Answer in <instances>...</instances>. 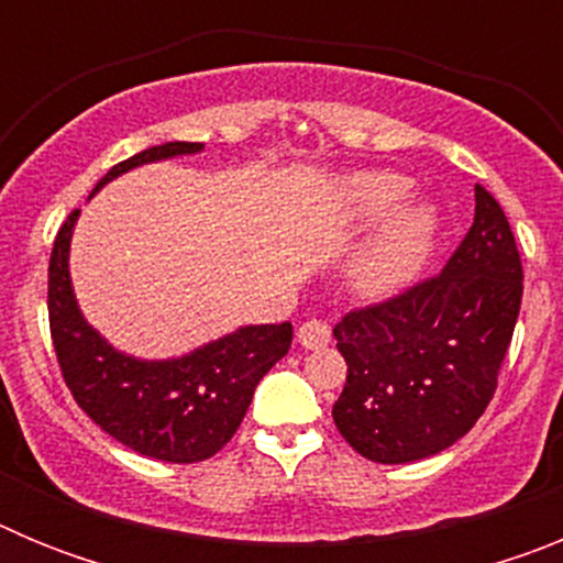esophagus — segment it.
<instances>
[{"label":"esophagus","instance_id":"1","mask_svg":"<svg viewBox=\"0 0 563 563\" xmlns=\"http://www.w3.org/2000/svg\"><path fill=\"white\" fill-rule=\"evenodd\" d=\"M298 343L301 346H307V350H321V346H327L332 338L330 327L324 324V321H318V318H310V321H305V324L298 327L296 332Z\"/></svg>","mask_w":563,"mask_h":563}]
</instances>
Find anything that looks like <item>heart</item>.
<instances>
[{
	"mask_svg": "<svg viewBox=\"0 0 563 563\" xmlns=\"http://www.w3.org/2000/svg\"><path fill=\"white\" fill-rule=\"evenodd\" d=\"M409 194V180L400 174H357L346 186V202L355 220H383L369 245L355 258V282L366 296H389L422 267L431 251L437 217L426 206L397 208Z\"/></svg>",
	"mask_w": 563,
	"mask_h": 563,
	"instance_id": "b5f03b06",
	"label": "heart"
}]
</instances>
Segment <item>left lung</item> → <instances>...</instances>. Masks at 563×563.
Returning a JSON list of instances; mask_svg holds the SVG:
<instances>
[{
  "instance_id": "8db88e82",
  "label": "left lung",
  "mask_w": 563,
  "mask_h": 563,
  "mask_svg": "<svg viewBox=\"0 0 563 563\" xmlns=\"http://www.w3.org/2000/svg\"><path fill=\"white\" fill-rule=\"evenodd\" d=\"M521 256L494 194L437 276L335 324L346 383L332 420L372 462L400 465L454 445L485 415L516 330Z\"/></svg>"
}]
</instances>
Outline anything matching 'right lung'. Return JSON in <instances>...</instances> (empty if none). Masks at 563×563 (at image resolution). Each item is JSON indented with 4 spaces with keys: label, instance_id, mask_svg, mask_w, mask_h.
<instances>
[{
    "label": "right lung",
    "instance_id": "add662e5",
    "mask_svg": "<svg viewBox=\"0 0 563 563\" xmlns=\"http://www.w3.org/2000/svg\"><path fill=\"white\" fill-rule=\"evenodd\" d=\"M202 143H163L107 172L114 180L143 163L200 152ZM78 211L58 228L47 267L49 338L69 395L96 426L126 449L163 462H202L236 434L258 380L287 355L292 324L242 327L177 361H134L114 352L84 321L73 296L67 253Z\"/></svg>",
    "mask_w": 563,
    "mask_h": 563
}]
</instances>
